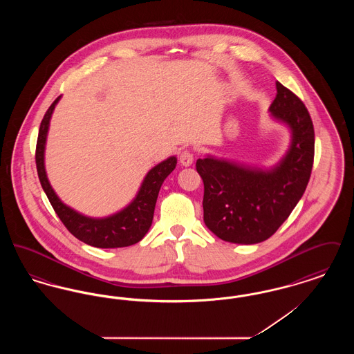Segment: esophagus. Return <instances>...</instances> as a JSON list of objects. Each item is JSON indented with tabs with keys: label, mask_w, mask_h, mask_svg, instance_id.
I'll use <instances>...</instances> for the list:
<instances>
[{
	"label": "esophagus",
	"mask_w": 354,
	"mask_h": 354,
	"mask_svg": "<svg viewBox=\"0 0 354 354\" xmlns=\"http://www.w3.org/2000/svg\"><path fill=\"white\" fill-rule=\"evenodd\" d=\"M179 160H180V163H182L183 166H185V167L191 166L192 162H194V152L191 151V150H185V151L180 152Z\"/></svg>",
	"instance_id": "34e87169"
}]
</instances>
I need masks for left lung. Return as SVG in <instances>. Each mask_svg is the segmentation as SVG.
I'll list each match as a JSON object with an SVG mask.
<instances>
[{
  "instance_id": "left-lung-1",
  "label": "left lung",
  "mask_w": 354,
  "mask_h": 354,
  "mask_svg": "<svg viewBox=\"0 0 354 354\" xmlns=\"http://www.w3.org/2000/svg\"><path fill=\"white\" fill-rule=\"evenodd\" d=\"M270 110L292 130V146L270 171L252 169L204 158L196 171L204 183L205 225L224 241L256 244L267 240L288 219L309 182L315 158V129L303 101L276 82Z\"/></svg>"
}]
</instances>
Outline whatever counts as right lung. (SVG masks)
<instances>
[{
  "instance_id": "right-lung-1",
  "label": "right lung",
  "mask_w": 354,
  "mask_h": 354,
  "mask_svg": "<svg viewBox=\"0 0 354 354\" xmlns=\"http://www.w3.org/2000/svg\"><path fill=\"white\" fill-rule=\"evenodd\" d=\"M59 98L61 97H58L51 103L50 107L44 115L39 126L35 147V165L38 178L51 207L54 208L55 214L64 223V225L68 228V232L88 245L97 248H120L133 245L135 243L140 241L151 227L153 209L159 189L165 179L175 169L176 158L171 156L167 160L155 166L146 175L134 202L129 207H126L123 211L104 219L86 218L84 215L75 212L74 209L68 208V205H65L58 199L46 178L44 166V151L49 122L53 110L57 102L59 101Z\"/></svg>"
}]
</instances>
